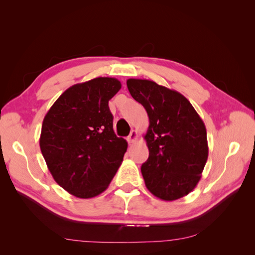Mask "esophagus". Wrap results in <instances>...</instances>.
<instances>
[{"instance_id":"1","label":"esophagus","mask_w":255,"mask_h":255,"mask_svg":"<svg viewBox=\"0 0 255 255\" xmlns=\"http://www.w3.org/2000/svg\"><path fill=\"white\" fill-rule=\"evenodd\" d=\"M137 139H138V132H137L136 130H131L130 134H129L128 138H127L128 142H129V143H132V142L136 141Z\"/></svg>"}]
</instances>
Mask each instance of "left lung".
I'll return each instance as SVG.
<instances>
[{"instance_id":"obj_1","label":"left lung","mask_w":255,"mask_h":255,"mask_svg":"<svg viewBox=\"0 0 255 255\" xmlns=\"http://www.w3.org/2000/svg\"><path fill=\"white\" fill-rule=\"evenodd\" d=\"M127 88L149 116L144 139L149 158L141 165L155 197L175 200L196 187L208 158L205 124L181 93L153 81L128 79Z\"/></svg>"}]
</instances>
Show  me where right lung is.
Wrapping results in <instances>:
<instances>
[{
  "mask_svg": "<svg viewBox=\"0 0 255 255\" xmlns=\"http://www.w3.org/2000/svg\"><path fill=\"white\" fill-rule=\"evenodd\" d=\"M115 78L74 84L53 103L42 122L39 145L51 175L79 198H92L110 185L128 143L113 129L108 101L121 90Z\"/></svg>",
  "mask_w": 255,
  "mask_h": 255,
  "instance_id": "right-lung-1",
  "label": "right lung"
}]
</instances>
